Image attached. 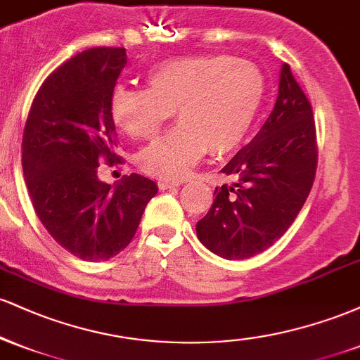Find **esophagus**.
<instances>
[{"mask_svg":"<svg viewBox=\"0 0 360 360\" xmlns=\"http://www.w3.org/2000/svg\"><path fill=\"white\" fill-rule=\"evenodd\" d=\"M181 184H183L181 181H159L160 189H174V188H179Z\"/></svg>","mask_w":360,"mask_h":360,"instance_id":"1","label":"esophagus"}]
</instances>
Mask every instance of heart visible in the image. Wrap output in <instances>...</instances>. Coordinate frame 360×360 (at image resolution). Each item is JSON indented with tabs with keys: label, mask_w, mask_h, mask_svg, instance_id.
I'll list each match as a JSON object with an SVG mask.
<instances>
[{
	"label": "heart",
	"mask_w": 360,
	"mask_h": 360,
	"mask_svg": "<svg viewBox=\"0 0 360 360\" xmlns=\"http://www.w3.org/2000/svg\"><path fill=\"white\" fill-rule=\"evenodd\" d=\"M147 86H115L110 115L120 130L146 140L176 110L179 123L139 157L143 172L166 181L188 174L206 150L233 152L249 134L266 93L257 65L221 53L160 62L147 72Z\"/></svg>",
	"instance_id": "obj_1"
}]
</instances>
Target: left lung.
Instances as JSON below:
<instances>
[{
    "label": "left lung",
    "mask_w": 360,
    "mask_h": 360,
    "mask_svg": "<svg viewBox=\"0 0 360 360\" xmlns=\"http://www.w3.org/2000/svg\"><path fill=\"white\" fill-rule=\"evenodd\" d=\"M316 160L311 105L283 64L274 110L252 142L221 169L233 181L214 189L212 208L196 223L200 242L230 260L269 249L303 208Z\"/></svg>",
    "instance_id": "left-lung-1"
}]
</instances>
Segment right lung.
<instances>
[{"mask_svg": "<svg viewBox=\"0 0 360 360\" xmlns=\"http://www.w3.org/2000/svg\"><path fill=\"white\" fill-rule=\"evenodd\" d=\"M125 65L123 47L77 53L44 81L25 123L22 166L37 217L82 260H108L125 249L157 194L140 174L113 188L98 177L101 157L120 159L110 96Z\"/></svg>", "mask_w": 360, "mask_h": 360, "instance_id": "obj_1", "label": "right lung"}]
</instances>
